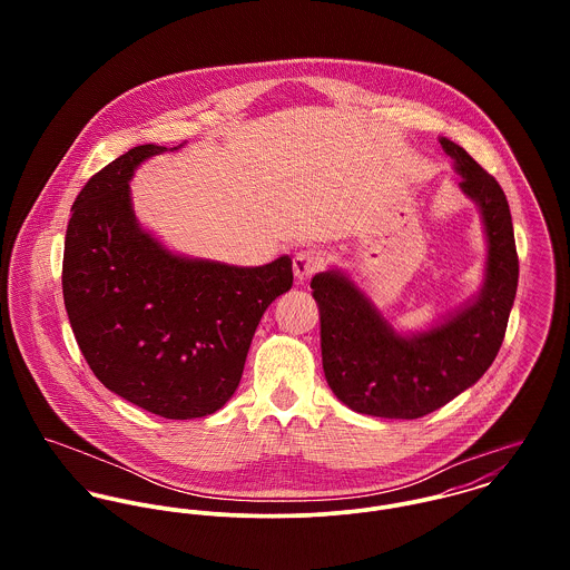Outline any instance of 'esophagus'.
Segmentation results:
<instances>
[{"label": "esophagus", "instance_id": "34e87169", "mask_svg": "<svg viewBox=\"0 0 570 570\" xmlns=\"http://www.w3.org/2000/svg\"><path fill=\"white\" fill-rule=\"evenodd\" d=\"M325 265V254L314 249V247H307V249H301L296 256H294V276L298 283H307L316 272H321Z\"/></svg>", "mask_w": 570, "mask_h": 570}]
</instances>
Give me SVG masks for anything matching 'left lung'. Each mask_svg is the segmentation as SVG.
<instances>
[{
  "label": "left lung",
  "instance_id": "8db88e82",
  "mask_svg": "<svg viewBox=\"0 0 570 570\" xmlns=\"http://www.w3.org/2000/svg\"><path fill=\"white\" fill-rule=\"evenodd\" d=\"M439 142L483 219L488 258L476 296L432 325L400 331L340 267L312 278L326 384L362 414L419 419L474 386L500 351L515 301L518 254L507 197L463 147Z\"/></svg>",
  "mask_w": 570,
  "mask_h": 570
}]
</instances>
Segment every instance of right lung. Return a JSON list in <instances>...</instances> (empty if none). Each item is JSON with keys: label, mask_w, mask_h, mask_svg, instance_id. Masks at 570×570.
<instances>
[{"label": "right lung", "mask_w": 570, "mask_h": 570, "mask_svg": "<svg viewBox=\"0 0 570 570\" xmlns=\"http://www.w3.org/2000/svg\"><path fill=\"white\" fill-rule=\"evenodd\" d=\"M140 145L82 186L66 233L63 301L81 353L118 397L166 419L208 416L235 395L265 309L292 289L287 254L258 267L177 254L134 213Z\"/></svg>", "instance_id": "right-lung-1"}]
</instances>
